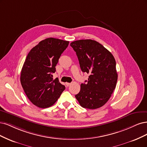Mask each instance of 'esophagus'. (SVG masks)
<instances>
[{"instance_id": "1", "label": "esophagus", "mask_w": 147, "mask_h": 147, "mask_svg": "<svg viewBox=\"0 0 147 147\" xmlns=\"http://www.w3.org/2000/svg\"><path fill=\"white\" fill-rule=\"evenodd\" d=\"M71 85V83H68V82H67L66 83V86H67V87H68V86H69Z\"/></svg>"}]
</instances>
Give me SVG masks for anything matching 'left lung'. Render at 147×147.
<instances>
[{
	"mask_svg": "<svg viewBox=\"0 0 147 147\" xmlns=\"http://www.w3.org/2000/svg\"><path fill=\"white\" fill-rule=\"evenodd\" d=\"M70 46L76 53L82 71L89 74L87 83L81 84L76 98L84 108L95 109L102 107L116 87L118 74L114 57L94 40L74 41Z\"/></svg>",
	"mask_w": 147,
	"mask_h": 147,
	"instance_id": "left-lung-1",
	"label": "left lung"
}]
</instances>
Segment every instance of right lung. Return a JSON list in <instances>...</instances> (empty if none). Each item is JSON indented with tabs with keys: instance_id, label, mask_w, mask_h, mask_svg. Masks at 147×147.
Listing matches in <instances>:
<instances>
[{
	"instance_id": "obj_1",
	"label": "right lung",
	"mask_w": 147,
	"mask_h": 147,
	"mask_svg": "<svg viewBox=\"0 0 147 147\" xmlns=\"http://www.w3.org/2000/svg\"><path fill=\"white\" fill-rule=\"evenodd\" d=\"M69 41L54 38L41 41L28 54L21 73V84L32 104L47 108L57 101L65 87L53 79L61 54Z\"/></svg>"
}]
</instances>
